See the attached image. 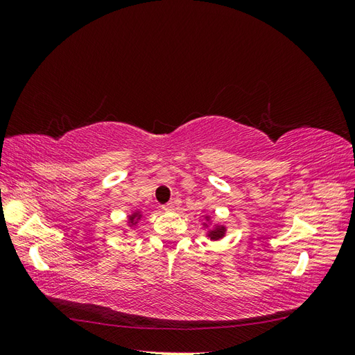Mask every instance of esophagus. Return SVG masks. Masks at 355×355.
I'll use <instances>...</instances> for the list:
<instances>
[{"instance_id": "1", "label": "esophagus", "mask_w": 355, "mask_h": 355, "mask_svg": "<svg viewBox=\"0 0 355 355\" xmlns=\"http://www.w3.org/2000/svg\"><path fill=\"white\" fill-rule=\"evenodd\" d=\"M175 206H176V201H170V202L164 204L163 209H164V210H173V209H175Z\"/></svg>"}]
</instances>
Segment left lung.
Returning <instances> with one entry per match:
<instances>
[{
    "mask_svg": "<svg viewBox=\"0 0 355 355\" xmlns=\"http://www.w3.org/2000/svg\"><path fill=\"white\" fill-rule=\"evenodd\" d=\"M223 228H216V230H213L211 232H210V239L211 240H218V239H220L222 235H223Z\"/></svg>",
    "mask_w": 355,
    "mask_h": 355,
    "instance_id": "left-lung-1",
    "label": "left lung"
}]
</instances>
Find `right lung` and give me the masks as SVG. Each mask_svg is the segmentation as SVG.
Wrapping results in <instances>:
<instances>
[{
  "instance_id": "1",
  "label": "right lung",
  "mask_w": 355,
  "mask_h": 355,
  "mask_svg": "<svg viewBox=\"0 0 355 355\" xmlns=\"http://www.w3.org/2000/svg\"><path fill=\"white\" fill-rule=\"evenodd\" d=\"M135 216H136V214H135ZM135 216H130V220H133V219H135Z\"/></svg>"
}]
</instances>
